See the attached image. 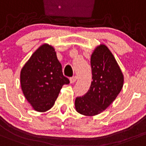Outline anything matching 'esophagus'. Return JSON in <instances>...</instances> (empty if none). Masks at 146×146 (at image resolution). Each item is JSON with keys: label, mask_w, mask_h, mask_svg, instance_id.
I'll return each mask as SVG.
<instances>
[{"label": "esophagus", "mask_w": 146, "mask_h": 146, "mask_svg": "<svg viewBox=\"0 0 146 146\" xmlns=\"http://www.w3.org/2000/svg\"><path fill=\"white\" fill-rule=\"evenodd\" d=\"M76 80H77V76H73V77L70 78V83H74L76 81Z\"/></svg>", "instance_id": "esophagus-1"}]
</instances>
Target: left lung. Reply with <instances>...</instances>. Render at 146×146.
<instances>
[{"mask_svg":"<svg viewBox=\"0 0 146 146\" xmlns=\"http://www.w3.org/2000/svg\"><path fill=\"white\" fill-rule=\"evenodd\" d=\"M91 85L75 100L76 111L93 116L105 111L115 100L123 86V75L113 55L105 45L96 48L90 58Z\"/></svg>","mask_w":146,"mask_h":146,"instance_id":"obj_1","label":"left lung"}]
</instances>
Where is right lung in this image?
<instances>
[{"label": "right lung", "mask_w": 146, "mask_h": 146, "mask_svg": "<svg viewBox=\"0 0 146 146\" xmlns=\"http://www.w3.org/2000/svg\"><path fill=\"white\" fill-rule=\"evenodd\" d=\"M70 83L62 72L53 46L42 45L35 50L21 71L24 96L34 110L46 112L54 105L63 85Z\"/></svg>", "instance_id": "1"}]
</instances>
